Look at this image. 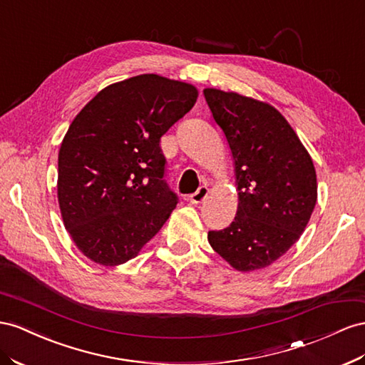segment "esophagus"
Listing matches in <instances>:
<instances>
[{
	"mask_svg": "<svg viewBox=\"0 0 365 365\" xmlns=\"http://www.w3.org/2000/svg\"><path fill=\"white\" fill-rule=\"evenodd\" d=\"M207 195H209V189H207L205 185H201L198 190H196L195 193H192V195L189 196V201H190L192 204H201V202L207 198Z\"/></svg>",
	"mask_w": 365,
	"mask_h": 365,
	"instance_id": "1",
	"label": "esophagus"
}]
</instances>
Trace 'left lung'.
Here are the masks:
<instances>
[{"mask_svg": "<svg viewBox=\"0 0 365 365\" xmlns=\"http://www.w3.org/2000/svg\"><path fill=\"white\" fill-rule=\"evenodd\" d=\"M204 98L229 143L240 200L235 221L207 240L235 270L264 269L307 227L318 198L313 161L273 106L220 88Z\"/></svg>", "mask_w": 365, "mask_h": 365, "instance_id": "left-lung-1", "label": "left lung"}]
</instances>
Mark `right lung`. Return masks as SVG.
I'll return each mask as SVG.
<instances>
[{
	"label": "right lung",
	"instance_id": "add662e5",
	"mask_svg": "<svg viewBox=\"0 0 365 365\" xmlns=\"http://www.w3.org/2000/svg\"><path fill=\"white\" fill-rule=\"evenodd\" d=\"M196 98L192 84L144 73L107 86L75 116L58 153V202L91 261L127 262L169 220L178 196L160 141Z\"/></svg>",
	"mask_w": 365,
	"mask_h": 365
}]
</instances>
